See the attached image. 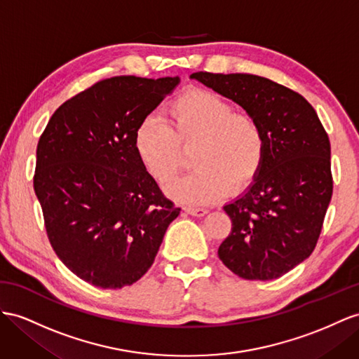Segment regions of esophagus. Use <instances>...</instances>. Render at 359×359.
<instances>
[{"label":"esophagus","mask_w":359,"mask_h":359,"mask_svg":"<svg viewBox=\"0 0 359 359\" xmlns=\"http://www.w3.org/2000/svg\"><path fill=\"white\" fill-rule=\"evenodd\" d=\"M185 212L194 217H203L208 214V209L203 208H185Z\"/></svg>","instance_id":"obj_1"}]
</instances>
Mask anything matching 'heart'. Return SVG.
<instances>
[{
    "label": "heart",
    "instance_id": "heart-1",
    "mask_svg": "<svg viewBox=\"0 0 359 359\" xmlns=\"http://www.w3.org/2000/svg\"><path fill=\"white\" fill-rule=\"evenodd\" d=\"M194 147V171L167 188L170 197L200 206L238 192L258 176L267 154V137L252 115L236 112L212 90L192 89L168 106L167 118L147 115L135 133V150L153 179L163 185L183 163V149Z\"/></svg>",
    "mask_w": 359,
    "mask_h": 359
}]
</instances>
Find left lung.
I'll return each instance as SVG.
<instances>
[{"mask_svg":"<svg viewBox=\"0 0 359 359\" xmlns=\"http://www.w3.org/2000/svg\"><path fill=\"white\" fill-rule=\"evenodd\" d=\"M191 79L235 101L264 128V165L224 205L232 232L218 256L243 279H278L309 258L318 241L332 197L327 133L305 98L269 79L203 71Z\"/></svg>","mask_w":359,"mask_h":359,"instance_id":"1","label":"left lung"}]
</instances>
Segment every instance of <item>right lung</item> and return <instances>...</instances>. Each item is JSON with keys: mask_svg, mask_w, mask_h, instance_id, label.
Masks as SVG:
<instances>
[{"mask_svg": "<svg viewBox=\"0 0 359 359\" xmlns=\"http://www.w3.org/2000/svg\"><path fill=\"white\" fill-rule=\"evenodd\" d=\"M179 77L118 76L65 101L36 150L34 192L59 259L104 290L140 280L180 208L135 150V133Z\"/></svg>", "mask_w": 359, "mask_h": 359, "instance_id": "obj_1", "label": "right lung"}]
</instances>
